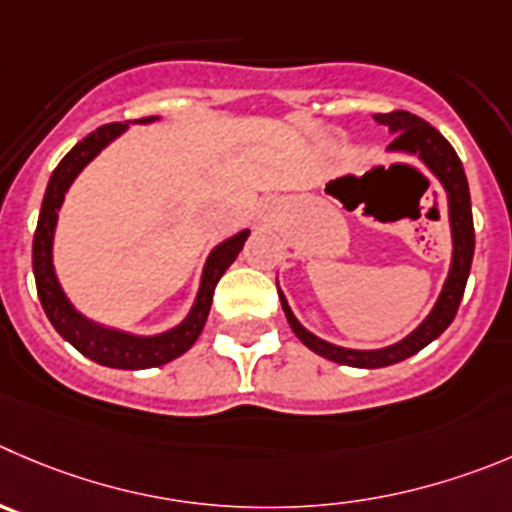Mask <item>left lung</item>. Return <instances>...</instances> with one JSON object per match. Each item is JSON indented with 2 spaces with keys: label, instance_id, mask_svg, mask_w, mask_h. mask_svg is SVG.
Here are the masks:
<instances>
[{
  "label": "left lung",
  "instance_id": "1",
  "mask_svg": "<svg viewBox=\"0 0 512 512\" xmlns=\"http://www.w3.org/2000/svg\"><path fill=\"white\" fill-rule=\"evenodd\" d=\"M374 120H377L379 125H387L389 133H394L389 150L417 155V158L440 178L442 186H445L447 201H450L452 266L450 276H447L445 281V289H442L440 299H437L430 316H427L407 339H402V342L392 344V347L387 349H374V352H357V349L334 347V344L324 342V339L306 332L304 326L296 321V316L291 314L289 304H286V299L279 291V299L281 306H284L286 319H289V326L311 352H316L324 359H332V362L337 364H347V367L359 369L389 367V364L402 362V359L412 357V354H417L420 349H425L430 342H435V339L445 332L447 326L452 324V319H455L457 306H460L462 294H465L467 276H470L472 253H475V226H472L470 188H467L465 170H462V163L460 158H457L455 148L442 138L440 130H435L430 123H425V120L417 118V115L407 113V110L377 113Z\"/></svg>",
  "mask_w": 512,
  "mask_h": 512
}]
</instances>
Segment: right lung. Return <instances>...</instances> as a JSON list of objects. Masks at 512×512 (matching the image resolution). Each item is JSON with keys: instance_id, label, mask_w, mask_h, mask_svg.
<instances>
[{"instance_id": "right-lung-1", "label": "right lung", "mask_w": 512, "mask_h": 512, "mask_svg": "<svg viewBox=\"0 0 512 512\" xmlns=\"http://www.w3.org/2000/svg\"><path fill=\"white\" fill-rule=\"evenodd\" d=\"M153 118H140L138 123H150ZM128 123H110L97 128L87 138H82L52 173L50 183H47L45 198H42L40 221H37V231H34L32 241V269L34 281H37V294H40L42 309H45L47 319L57 329L62 339L72 344L80 354H85L92 362L102 364V367L113 369H150L160 367V364L173 362L175 357L186 354L188 349L196 344L201 337L203 326H206L208 311H211L213 291H216L218 279L226 274L228 266L236 261L241 253L243 243H246L248 231L236 233L233 238L223 241L221 246L213 248L208 256L206 269H203L201 289H198L196 304H193L191 314L186 316L183 324H178L170 332L158 334V337H130V334L115 332V329H105L100 324H92L82 314L72 309L70 301L62 294L60 284H57L55 269H52V236H55L57 226V211H60L65 193L70 188L72 180L77 178L82 168L105 148L110 140L118 138Z\"/></svg>"}]
</instances>
